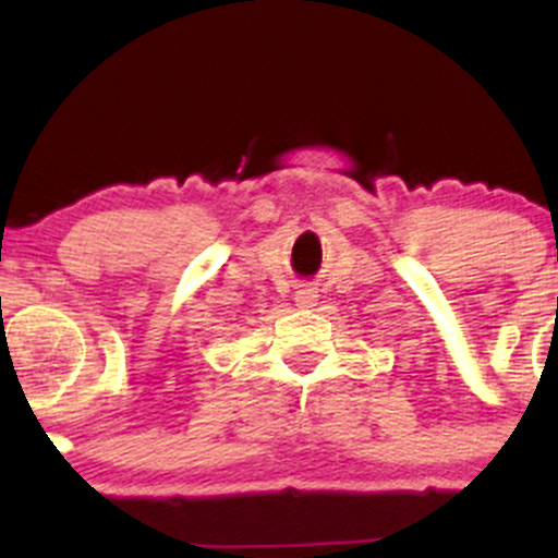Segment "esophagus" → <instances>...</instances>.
Masks as SVG:
<instances>
[{
	"mask_svg": "<svg viewBox=\"0 0 558 558\" xmlns=\"http://www.w3.org/2000/svg\"><path fill=\"white\" fill-rule=\"evenodd\" d=\"M315 301H317L315 288L304 286V288H299V291H296V304L299 306H315Z\"/></svg>",
	"mask_w": 558,
	"mask_h": 558,
	"instance_id": "esophagus-1",
	"label": "esophagus"
}]
</instances>
